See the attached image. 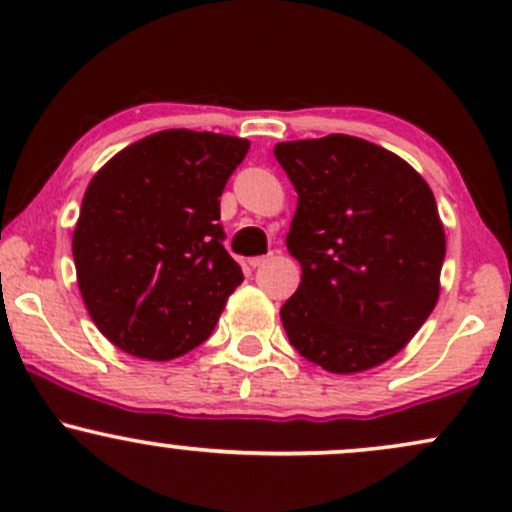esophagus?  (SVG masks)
<instances>
[{
    "label": "esophagus",
    "mask_w": 512,
    "mask_h": 512,
    "mask_svg": "<svg viewBox=\"0 0 512 512\" xmlns=\"http://www.w3.org/2000/svg\"><path fill=\"white\" fill-rule=\"evenodd\" d=\"M269 260V255L267 257H250V260H248V264H250V267L252 269H255V267H262V264L264 262H267Z\"/></svg>",
    "instance_id": "esophagus-1"
}]
</instances>
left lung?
Segmentation results:
<instances>
[{
  "label": "left lung",
  "instance_id": "8db88e82",
  "mask_svg": "<svg viewBox=\"0 0 512 512\" xmlns=\"http://www.w3.org/2000/svg\"><path fill=\"white\" fill-rule=\"evenodd\" d=\"M274 156L298 192L286 248L303 276L281 305L291 346L330 373L380 366L438 303L445 231L431 187L346 134L276 144Z\"/></svg>",
  "mask_w": 512,
  "mask_h": 512
}]
</instances>
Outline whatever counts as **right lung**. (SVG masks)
I'll return each mask as SVG.
<instances>
[{"label":"right lung","instance_id":"1","mask_svg":"<svg viewBox=\"0 0 512 512\" xmlns=\"http://www.w3.org/2000/svg\"><path fill=\"white\" fill-rule=\"evenodd\" d=\"M248 139L166 129L88 182L72 252L91 320L125 354L170 361L207 342L243 269L223 248L221 192Z\"/></svg>","mask_w":512,"mask_h":512}]
</instances>
